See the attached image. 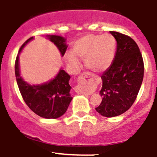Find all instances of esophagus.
<instances>
[{"label":"esophagus","instance_id":"1","mask_svg":"<svg viewBox=\"0 0 157 157\" xmlns=\"http://www.w3.org/2000/svg\"><path fill=\"white\" fill-rule=\"evenodd\" d=\"M90 75H91V74H90L89 72H84L83 74H82V75H81V76H82V77H86L90 76ZM82 94H83V92H82Z\"/></svg>","mask_w":157,"mask_h":157}]
</instances>
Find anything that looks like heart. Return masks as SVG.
<instances>
[{"mask_svg":"<svg viewBox=\"0 0 157 157\" xmlns=\"http://www.w3.org/2000/svg\"><path fill=\"white\" fill-rule=\"evenodd\" d=\"M116 44V40L111 34L86 35L75 43L73 52L66 54V62L75 69L80 65L79 57L85 58L86 67L96 72H102L111 66Z\"/></svg>","mask_w":157,"mask_h":157,"instance_id":"1","label":"heart"}]
</instances>
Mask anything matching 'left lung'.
<instances>
[{"mask_svg": "<svg viewBox=\"0 0 157 157\" xmlns=\"http://www.w3.org/2000/svg\"><path fill=\"white\" fill-rule=\"evenodd\" d=\"M117 40V52L113 63L102 74V97L96 108L107 117L119 116L134 104L144 76V63L136 43L129 36L110 32Z\"/></svg>", "mask_w": 157, "mask_h": 157, "instance_id": "left-lung-1", "label": "left lung"}]
</instances>
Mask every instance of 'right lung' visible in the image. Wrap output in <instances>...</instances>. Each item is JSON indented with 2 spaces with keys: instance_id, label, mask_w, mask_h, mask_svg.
<instances>
[{
  "instance_id": "obj_1",
  "label": "right lung",
  "mask_w": 157,
  "mask_h": 157,
  "mask_svg": "<svg viewBox=\"0 0 157 157\" xmlns=\"http://www.w3.org/2000/svg\"><path fill=\"white\" fill-rule=\"evenodd\" d=\"M48 38L57 46L61 55L63 56L68 47L65 43L66 40L57 35H49ZM32 39L33 37L27 40L21 46L19 52ZM18 60L19 56L17 55L15 64L16 80L21 96L28 107L36 114L46 119H56L64 114L72 100L70 95L71 86L68 83L69 75L61 69L57 77L47 83L40 86H30L21 78Z\"/></svg>"
}]
</instances>
